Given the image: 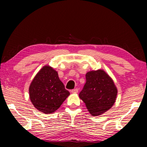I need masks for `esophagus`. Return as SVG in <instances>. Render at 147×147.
Here are the masks:
<instances>
[{
    "label": "esophagus",
    "mask_w": 147,
    "mask_h": 147,
    "mask_svg": "<svg viewBox=\"0 0 147 147\" xmlns=\"http://www.w3.org/2000/svg\"><path fill=\"white\" fill-rule=\"evenodd\" d=\"M78 88H75V89H73V90H71V93H78Z\"/></svg>",
    "instance_id": "obj_1"
}]
</instances>
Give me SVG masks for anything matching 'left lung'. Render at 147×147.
Returning a JSON list of instances; mask_svg holds the SVG:
<instances>
[{"instance_id":"8db88e82","label":"left lung","mask_w":147,"mask_h":147,"mask_svg":"<svg viewBox=\"0 0 147 147\" xmlns=\"http://www.w3.org/2000/svg\"><path fill=\"white\" fill-rule=\"evenodd\" d=\"M86 82L79 96L92 115H101L110 109L116 100L117 89L113 80L99 69L86 74Z\"/></svg>"}]
</instances>
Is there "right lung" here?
<instances>
[{
  "label": "right lung",
  "instance_id": "obj_1",
  "mask_svg": "<svg viewBox=\"0 0 147 147\" xmlns=\"http://www.w3.org/2000/svg\"><path fill=\"white\" fill-rule=\"evenodd\" d=\"M69 94L57 71L49 65L44 66L38 72L29 87L32 103L45 113H54Z\"/></svg>",
  "mask_w": 147,
  "mask_h": 147
}]
</instances>
